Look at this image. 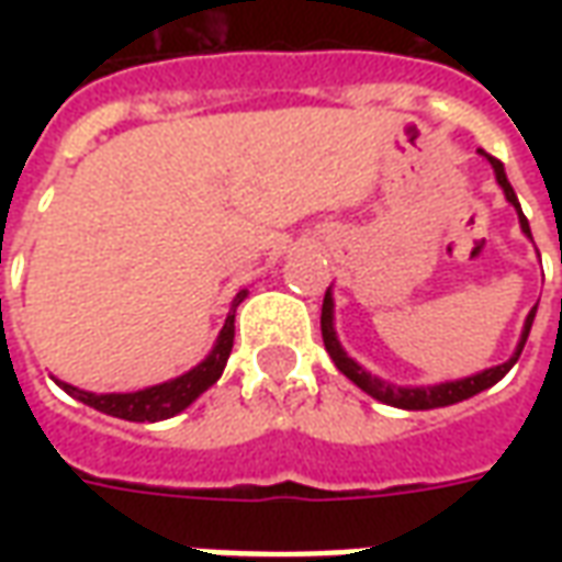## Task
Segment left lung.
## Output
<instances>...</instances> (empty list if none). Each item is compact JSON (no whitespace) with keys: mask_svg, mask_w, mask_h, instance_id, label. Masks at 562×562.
I'll return each mask as SVG.
<instances>
[{"mask_svg":"<svg viewBox=\"0 0 562 562\" xmlns=\"http://www.w3.org/2000/svg\"><path fill=\"white\" fill-rule=\"evenodd\" d=\"M479 153H482L484 159L491 161L496 183H499V189H503V195H506L508 204H512L515 213H518L520 232L527 234V237L532 240L530 222H527V216H524V210H520L518 204V195H515V189H512V183H508L503 161L494 159V156H491V153H484V149H479ZM536 306L530 310V316L524 318L520 340L508 361H503V364H496V367H487V370H482V373H472V376H463V379H451V382H436V385H394V382H389V379L373 376V373L364 370V367L358 364L355 358H349V352L340 346L337 328H334V294H330V289L325 292V304H322V340H325V349H328L330 361L337 364V370H340L342 376L352 379L355 385H358L361 391H367L373 401L389 403V406H397V409H413V413L415 409H439V406H451V403L470 401V397H475L479 391H487L491 385H496L499 379L506 376L508 370L515 367V361L520 358V352H524V342H527V337H530L532 318H536Z\"/></svg>","mask_w":562,"mask_h":562,"instance_id":"1","label":"left lung"}]
</instances>
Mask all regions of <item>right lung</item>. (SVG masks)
<instances>
[{
  "mask_svg": "<svg viewBox=\"0 0 562 562\" xmlns=\"http://www.w3.org/2000/svg\"><path fill=\"white\" fill-rule=\"evenodd\" d=\"M246 294H249V289H240V292L234 294L232 313L225 316V325H222L213 349H210L207 358L201 364L186 370L183 376H173L168 382H159V385H149V389L128 391V394H92V391L75 389V385L59 382V379H56V385L66 391V394H71L75 401L87 403V406H92V409H99L104 415L123 418V422L153 424L173 418L177 413H183L186 406H192L222 376V370L228 364V355H232L234 346V313H237V306L244 304Z\"/></svg>",
  "mask_w": 562,
  "mask_h": 562,
  "instance_id": "add662e5",
  "label": "right lung"
}]
</instances>
